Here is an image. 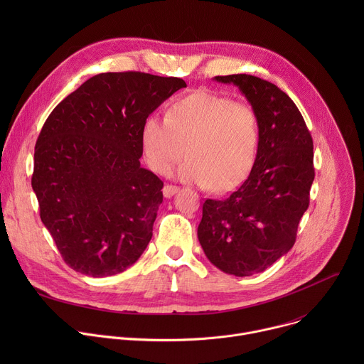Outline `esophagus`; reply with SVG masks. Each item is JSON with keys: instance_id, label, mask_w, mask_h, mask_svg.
<instances>
[{"instance_id": "obj_1", "label": "esophagus", "mask_w": 364, "mask_h": 364, "mask_svg": "<svg viewBox=\"0 0 364 364\" xmlns=\"http://www.w3.org/2000/svg\"><path fill=\"white\" fill-rule=\"evenodd\" d=\"M178 191H180V187L173 186V184H167V186H164V188H163V194H164V197H167V198L173 197V196L177 194Z\"/></svg>"}]
</instances>
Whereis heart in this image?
<instances>
[{
    "instance_id": "heart-1",
    "label": "heart",
    "mask_w": 364,
    "mask_h": 364,
    "mask_svg": "<svg viewBox=\"0 0 364 364\" xmlns=\"http://www.w3.org/2000/svg\"><path fill=\"white\" fill-rule=\"evenodd\" d=\"M261 122L246 102L207 89L178 99L167 117L152 114L141 129L142 154L149 168L166 174L186 155L181 180L228 193L239 187L255 167Z\"/></svg>"
}]
</instances>
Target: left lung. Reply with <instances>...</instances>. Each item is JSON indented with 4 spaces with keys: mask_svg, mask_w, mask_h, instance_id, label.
<instances>
[{
    "mask_svg": "<svg viewBox=\"0 0 364 364\" xmlns=\"http://www.w3.org/2000/svg\"><path fill=\"white\" fill-rule=\"evenodd\" d=\"M233 83L261 122V142L245 183L222 200L207 198L197 229L207 259L235 277L262 272L289 252L314 181L313 138L292 99L252 75L216 76Z\"/></svg>",
    "mask_w": 364,
    "mask_h": 364,
    "instance_id": "obj_1",
    "label": "left lung"
}]
</instances>
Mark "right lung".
I'll list each match as a JSON object with an SVG mask.
<instances>
[{"label":"right lung","mask_w":364,"mask_h":364,"mask_svg":"<svg viewBox=\"0 0 364 364\" xmlns=\"http://www.w3.org/2000/svg\"><path fill=\"white\" fill-rule=\"evenodd\" d=\"M180 77L100 73L66 96L34 148L40 219L63 261L92 278L134 265L152 237L163 181L141 167L142 124Z\"/></svg>","instance_id":"1"}]
</instances>
